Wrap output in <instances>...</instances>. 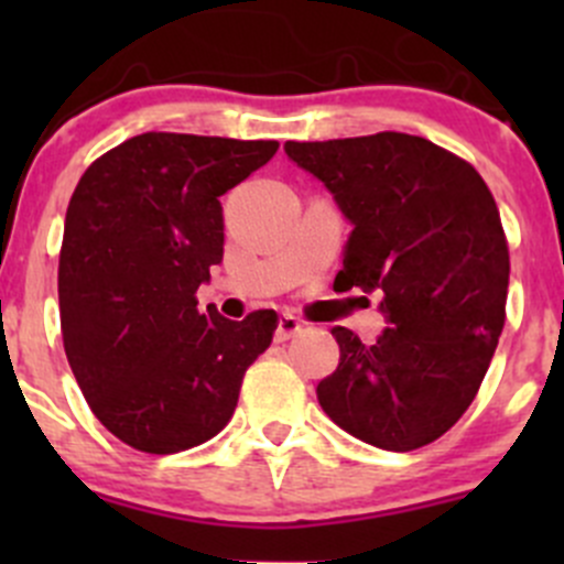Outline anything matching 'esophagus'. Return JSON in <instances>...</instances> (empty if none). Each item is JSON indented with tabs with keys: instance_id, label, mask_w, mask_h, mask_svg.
Masks as SVG:
<instances>
[{
	"instance_id": "34e87169",
	"label": "esophagus",
	"mask_w": 564,
	"mask_h": 564,
	"mask_svg": "<svg viewBox=\"0 0 564 564\" xmlns=\"http://www.w3.org/2000/svg\"><path fill=\"white\" fill-rule=\"evenodd\" d=\"M297 333H303V322H300V316L294 314H281L278 316V327H275V340L278 344H283V340L294 338Z\"/></svg>"
}]
</instances>
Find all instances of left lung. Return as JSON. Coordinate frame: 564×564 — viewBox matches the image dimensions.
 Returning <instances> with one entry per match:
<instances>
[{"mask_svg":"<svg viewBox=\"0 0 564 564\" xmlns=\"http://www.w3.org/2000/svg\"><path fill=\"white\" fill-rule=\"evenodd\" d=\"M355 226L340 292L382 297L388 329L362 344L335 327L340 362L316 388L346 434L395 453L458 423L505 327L510 253L491 191L471 163L409 133L286 141Z\"/></svg>","mask_w":564,"mask_h":564,"instance_id":"1","label":"left lung"}]
</instances>
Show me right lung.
<instances>
[{
    "label": "right lung",
    "mask_w": 564,
    "mask_h": 564,
    "mask_svg": "<svg viewBox=\"0 0 564 564\" xmlns=\"http://www.w3.org/2000/svg\"><path fill=\"white\" fill-rule=\"evenodd\" d=\"M275 152L278 141L141 133L73 191L59 250L65 355L95 417L135 451L213 440L272 344L275 311L202 314L196 289L224 259L220 196Z\"/></svg>",
    "instance_id": "add662e5"
}]
</instances>
